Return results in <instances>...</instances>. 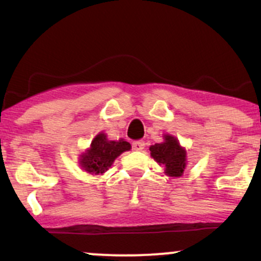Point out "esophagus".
Listing matches in <instances>:
<instances>
[{
    "label": "esophagus",
    "mask_w": 261,
    "mask_h": 261,
    "mask_svg": "<svg viewBox=\"0 0 261 261\" xmlns=\"http://www.w3.org/2000/svg\"><path fill=\"white\" fill-rule=\"evenodd\" d=\"M143 148H145V142L143 141H135L133 143L134 151H142Z\"/></svg>",
    "instance_id": "obj_1"
}]
</instances>
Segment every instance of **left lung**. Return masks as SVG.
I'll return each instance as SVG.
<instances>
[{
	"label": "left lung",
	"mask_w": 261,
	"mask_h": 261,
	"mask_svg": "<svg viewBox=\"0 0 261 261\" xmlns=\"http://www.w3.org/2000/svg\"><path fill=\"white\" fill-rule=\"evenodd\" d=\"M151 157L164 168L166 175L179 178L184 173L188 164L187 149L172 135H163V142L155 143L149 147Z\"/></svg>",
	"instance_id": "obj_1"
}]
</instances>
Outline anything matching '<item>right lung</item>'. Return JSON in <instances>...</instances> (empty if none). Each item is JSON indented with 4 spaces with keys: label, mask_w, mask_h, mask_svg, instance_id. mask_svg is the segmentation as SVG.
I'll return each instance as SVG.
<instances>
[{
    "label": "right lung",
    "mask_w": 261,
    "mask_h": 261,
    "mask_svg": "<svg viewBox=\"0 0 261 261\" xmlns=\"http://www.w3.org/2000/svg\"><path fill=\"white\" fill-rule=\"evenodd\" d=\"M130 149L131 145L127 141L124 139L110 141L108 140L107 135L101 131L95 135L91 146L80 155L79 164L81 168L89 174H104L119 155Z\"/></svg>",
    "instance_id": "right-lung-1"
}]
</instances>
